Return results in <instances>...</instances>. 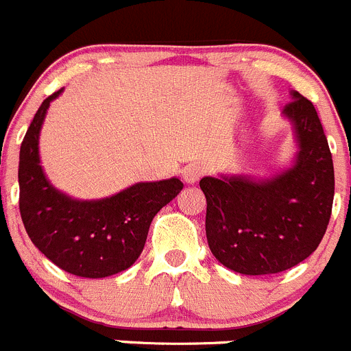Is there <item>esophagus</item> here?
I'll use <instances>...</instances> for the list:
<instances>
[{"mask_svg": "<svg viewBox=\"0 0 351 351\" xmlns=\"http://www.w3.org/2000/svg\"><path fill=\"white\" fill-rule=\"evenodd\" d=\"M203 173H204L203 166H199V164H189V166H185V169L182 171L183 182L192 185V183H195L201 176H203Z\"/></svg>", "mask_w": 351, "mask_h": 351, "instance_id": "1", "label": "esophagus"}]
</instances>
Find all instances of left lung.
<instances>
[{"label": "left lung", "mask_w": 351, "mask_h": 351, "mask_svg": "<svg viewBox=\"0 0 351 351\" xmlns=\"http://www.w3.org/2000/svg\"><path fill=\"white\" fill-rule=\"evenodd\" d=\"M283 117L295 156L269 176H204L206 238L215 258L234 273L261 276L298 266L317 250L329 226L334 164L313 103L290 93Z\"/></svg>", "instance_id": "obj_1"}]
</instances>
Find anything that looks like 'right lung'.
<instances>
[{
  "label": "right lung",
  "mask_w": 351,
  "mask_h": 351,
  "mask_svg": "<svg viewBox=\"0 0 351 351\" xmlns=\"http://www.w3.org/2000/svg\"><path fill=\"white\" fill-rule=\"evenodd\" d=\"M38 108L19 156V208L33 245L56 266L82 278H106L131 267L143 252L148 229L183 183L176 176L138 182L103 199H75L53 187L40 160V132L50 103Z\"/></svg>",
  "instance_id": "1"
}]
</instances>
